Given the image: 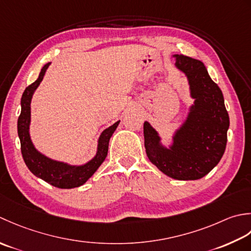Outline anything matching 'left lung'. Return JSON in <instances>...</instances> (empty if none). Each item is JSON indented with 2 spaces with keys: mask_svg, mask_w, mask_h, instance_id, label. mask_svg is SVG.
I'll return each mask as SVG.
<instances>
[{
  "mask_svg": "<svg viewBox=\"0 0 251 251\" xmlns=\"http://www.w3.org/2000/svg\"><path fill=\"white\" fill-rule=\"evenodd\" d=\"M177 69L186 75L195 101L186 121L178 129L170 148L160 144V137L144 122L146 154L151 163L176 180H198L216 167L224 154L229 126L222 91L209 75L201 60L175 55Z\"/></svg>",
  "mask_w": 251,
  "mask_h": 251,
  "instance_id": "8db88e82",
  "label": "left lung"
}]
</instances>
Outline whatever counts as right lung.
Segmentation results:
<instances>
[{"label":"right lung","mask_w":251,"mask_h":251,"mask_svg":"<svg viewBox=\"0 0 251 251\" xmlns=\"http://www.w3.org/2000/svg\"><path fill=\"white\" fill-rule=\"evenodd\" d=\"M50 63L44 65L41 69L39 78L32 84L25 88L22 96V112L18 118L17 129L18 136L22 146V154L25 166L35 176L42 178L47 183L58 188H74L83 185L89 178L94 175L99 167L103 163L108 152V144L112 133L117 129L120 121L110 126L103 131L97 146L95 157L83 166H70L67 163L59 162L45 157L35 150L29 134L30 126V103L35 89L42 81Z\"/></svg>","instance_id":"1"}]
</instances>
